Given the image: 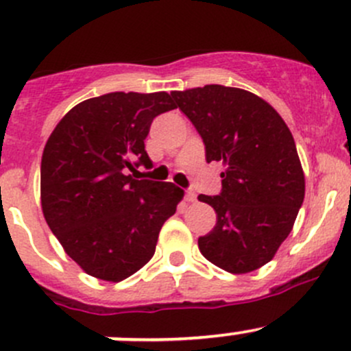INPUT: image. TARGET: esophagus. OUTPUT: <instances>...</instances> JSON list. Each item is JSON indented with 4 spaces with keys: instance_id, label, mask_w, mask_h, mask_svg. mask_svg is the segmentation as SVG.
I'll return each mask as SVG.
<instances>
[{
    "instance_id": "obj_1",
    "label": "esophagus",
    "mask_w": 351,
    "mask_h": 351,
    "mask_svg": "<svg viewBox=\"0 0 351 351\" xmlns=\"http://www.w3.org/2000/svg\"><path fill=\"white\" fill-rule=\"evenodd\" d=\"M185 200L186 202H195L197 200V195L192 192V190H189V192L185 193Z\"/></svg>"
}]
</instances>
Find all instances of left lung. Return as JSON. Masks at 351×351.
<instances>
[{
	"instance_id": "obj_1",
	"label": "left lung",
	"mask_w": 351,
	"mask_h": 351,
	"mask_svg": "<svg viewBox=\"0 0 351 351\" xmlns=\"http://www.w3.org/2000/svg\"><path fill=\"white\" fill-rule=\"evenodd\" d=\"M195 125L207 162L221 161L219 195H198L217 214L198 250L229 274L267 265L290 234L306 193L292 132L271 105L241 88L205 84L173 91Z\"/></svg>"
}]
</instances>
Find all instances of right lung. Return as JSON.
<instances>
[{
  "instance_id": "add662e5",
  "label": "right lung",
  "mask_w": 351,
  "mask_h": 351,
  "mask_svg": "<svg viewBox=\"0 0 351 351\" xmlns=\"http://www.w3.org/2000/svg\"><path fill=\"white\" fill-rule=\"evenodd\" d=\"M173 108L166 91L101 95L71 108L45 144L42 212L66 253L91 277L120 282L141 270L183 198L173 183L129 175L153 166L144 139L154 117Z\"/></svg>"
}]
</instances>
